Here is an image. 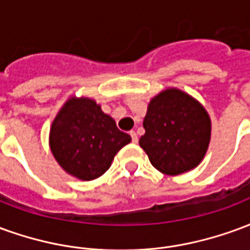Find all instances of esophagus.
Returning a JSON list of instances; mask_svg holds the SVG:
<instances>
[{"instance_id": "esophagus-1", "label": "esophagus", "mask_w": 250, "mask_h": 250, "mask_svg": "<svg viewBox=\"0 0 250 250\" xmlns=\"http://www.w3.org/2000/svg\"><path fill=\"white\" fill-rule=\"evenodd\" d=\"M130 135H131V138H132V142H134V143H136V142H138V135H136L135 131H131Z\"/></svg>"}]
</instances>
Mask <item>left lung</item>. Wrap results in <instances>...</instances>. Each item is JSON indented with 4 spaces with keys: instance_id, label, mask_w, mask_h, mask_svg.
Masks as SVG:
<instances>
[{
    "instance_id": "obj_1",
    "label": "left lung",
    "mask_w": 250,
    "mask_h": 250,
    "mask_svg": "<svg viewBox=\"0 0 250 250\" xmlns=\"http://www.w3.org/2000/svg\"><path fill=\"white\" fill-rule=\"evenodd\" d=\"M139 145L154 167L178 175L197 167L204 159L211 135L209 114L188 93L167 88L151 99L143 120Z\"/></svg>"
}]
</instances>
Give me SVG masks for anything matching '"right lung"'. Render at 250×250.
I'll use <instances>...</instances> for the list:
<instances>
[{
    "label": "right lung",
    "instance_id": "right-lung-1",
    "mask_svg": "<svg viewBox=\"0 0 250 250\" xmlns=\"http://www.w3.org/2000/svg\"><path fill=\"white\" fill-rule=\"evenodd\" d=\"M131 136L93 99L71 98L52 122L49 146L64 171L82 181L103 175Z\"/></svg>",
    "mask_w": 250,
    "mask_h": 250
}]
</instances>
